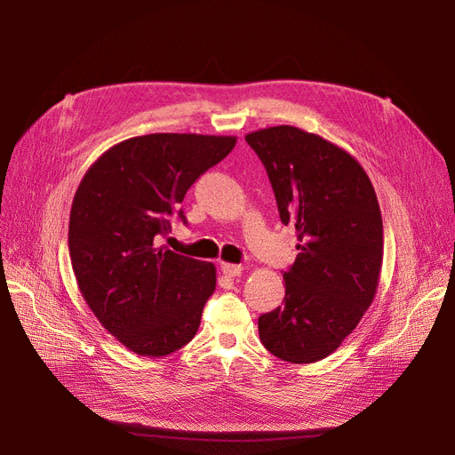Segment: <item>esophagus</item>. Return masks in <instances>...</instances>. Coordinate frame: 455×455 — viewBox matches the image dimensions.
I'll return each instance as SVG.
<instances>
[{
  "label": "esophagus",
  "mask_w": 455,
  "mask_h": 455,
  "mask_svg": "<svg viewBox=\"0 0 455 455\" xmlns=\"http://www.w3.org/2000/svg\"><path fill=\"white\" fill-rule=\"evenodd\" d=\"M221 271H223V275L235 278V276H240L243 273V267L242 266H235V264H227V261H221Z\"/></svg>",
  "instance_id": "34e87169"
}]
</instances>
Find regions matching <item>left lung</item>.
<instances>
[{"label":"left lung","instance_id":"left-lung-1","mask_svg":"<svg viewBox=\"0 0 455 455\" xmlns=\"http://www.w3.org/2000/svg\"><path fill=\"white\" fill-rule=\"evenodd\" d=\"M266 165L299 254L283 304L258 317L264 347L290 363L324 360L362 321L378 290L384 225L365 170L345 149L291 125L245 136Z\"/></svg>","mask_w":455,"mask_h":455}]
</instances>
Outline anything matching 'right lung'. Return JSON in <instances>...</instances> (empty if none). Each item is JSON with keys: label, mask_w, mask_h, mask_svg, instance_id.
Segmentation results:
<instances>
[{"label": "right lung", "mask_w": 455, "mask_h": 455, "mask_svg": "<svg viewBox=\"0 0 455 455\" xmlns=\"http://www.w3.org/2000/svg\"><path fill=\"white\" fill-rule=\"evenodd\" d=\"M235 136L156 132L116 143L84 173L69 212L71 267L108 333L138 355L194 339L215 290V266L158 247L186 191Z\"/></svg>", "instance_id": "add662e5"}]
</instances>
